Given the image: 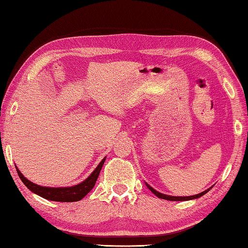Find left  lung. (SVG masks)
Masks as SVG:
<instances>
[{"instance_id":"left-lung-1","label":"left lung","mask_w":248,"mask_h":248,"mask_svg":"<svg viewBox=\"0 0 248 248\" xmlns=\"http://www.w3.org/2000/svg\"><path fill=\"white\" fill-rule=\"evenodd\" d=\"M145 186H148L149 190H150L153 194L158 196L159 199H163V200H168V201H188V200H194V199H199L201 198V196H203L204 194H206L207 192H209L212 187L207 188V190L201 192V193L199 194H195V195H191V196H172V195H167V194H163V193H160V192L155 191V188H153L152 186H149L148 183H145Z\"/></svg>"}]
</instances>
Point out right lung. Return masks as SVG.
I'll return each instance as SVG.
<instances>
[{"instance_id":"1","label":"right lung","mask_w":248,"mask_h":248,"mask_svg":"<svg viewBox=\"0 0 248 248\" xmlns=\"http://www.w3.org/2000/svg\"><path fill=\"white\" fill-rule=\"evenodd\" d=\"M106 158L100 161V163L98 164L97 168L93 171V173L90 174L87 179L82 181L79 184H76V186H68V187H48V186H41L38 184H35L31 182L29 179H26L24 175L21 173V171L16 168L17 174L19 179L22 180V182L25 184L26 187H29L33 193L37 194L42 198L46 200H49V201H55V202H77L80 201L82 198H85L92 188L95 186V183L99 176L100 170L103 168L105 163Z\"/></svg>"}]
</instances>
